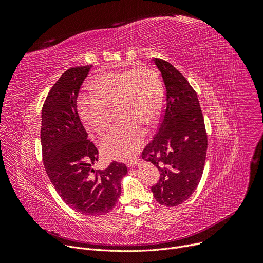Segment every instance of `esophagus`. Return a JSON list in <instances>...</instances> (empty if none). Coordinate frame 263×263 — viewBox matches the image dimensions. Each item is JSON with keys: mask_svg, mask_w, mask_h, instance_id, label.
<instances>
[{"mask_svg": "<svg viewBox=\"0 0 263 263\" xmlns=\"http://www.w3.org/2000/svg\"><path fill=\"white\" fill-rule=\"evenodd\" d=\"M140 160L139 159H136V160H133V161H131V162H129L127 165H128V167L129 168H132V167H134V166H136V165H139L140 164Z\"/></svg>", "mask_w": 263, "mask_h": 263, "instance_id": "obj_1", "label": "esophagus"}]
</instances>
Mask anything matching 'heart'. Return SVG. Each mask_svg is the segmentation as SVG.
Masks as SVG:
<instances>
[{"label":"heart","instance_id":"obj_1","mask_svg":"<svg viewBox=\"0 0 263 263\" xmlns=\"http://www.w3.org/2000/svg\"><path fill=\"white\" fill-rule=\"evenodd\" d=\"M92 93L80 95L78 112L89 129L101 133L108 124V107L117 105L122 120L101 140L104 156L126 161L133 158L146 139L144 123H155L164 107V90L158 73L150 68L104 71L91 81Z\"/></svg>","mask_w":263,"mask_h":263}]
</instances>
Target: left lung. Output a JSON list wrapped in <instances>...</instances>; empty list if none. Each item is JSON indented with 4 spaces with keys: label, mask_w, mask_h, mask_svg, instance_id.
I'll return each instance as SVG.
<instances>
[{
    "label": "left lung",
    "mask_w": 263,
    "mask_h": 263,
    "mask_svg": "<svg viewBox=\"0 0 263 263\" xmlns=\"http://www.w3.org/2000/svg\"><path fill=\"white\" fill-rule=\"evenodd\" d=\"M154 63L166 89V104L159 131L142 157L160 171L159 182L151 187L156 200L175 206L196 190L203 172L208 140L195 90L172 64L161 59H154Z\"/></svg>",
    "instance_id": "8db88e82"
}]
</instances>
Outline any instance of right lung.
Wrapping results in <instances>:
<instances>
[{
  "label": "right lung",
  "mask_w": 263,
  "mask_h": 263,
  "mask_svg": "<svg viewBox=\"0 0 263 263\" xmlns=\"http://www.w3.org/2000/svg\"><path fill=\"white\" fill-rule=\"evenodd\" d=\"M91 67L68 69L50 89L41 110L40 141L46 172L65 203L81 214L99 216L114 208L128 168L115 161L103 171L92 167L99 153L87 140L77 108Z\"/></svg>",
  "instance_id": "right-lung-1"
}]
</instances>
